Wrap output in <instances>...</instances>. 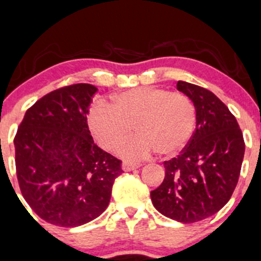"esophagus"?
I'll list each match as a JSON object with an SVG mask.
<instances>
[{
	"instance_id": "34e87169",
	"label": "esophagus",
	"mask_w": 261,
	"mask_h": 261,
	"mask_svg": "<svg viewBox=\"0 0 261 261\" xmlns=\"http://www.w3.org/2000/svg\"><path fill=\"white\" fill-rule=\"evenodd\" d=\"M140 166H141V164L140 163H133V161H128V160H123L121 165L123 171H133V170L139 169Z\"/></svg>"
}]
</instances>
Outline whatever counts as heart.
I'll return each mask as SVG.
<instances>
[{
    "instance_id": "b5f03b06",
    "label": "heart",
    "mask_w": 261,
    "mask_h": 261,
    "mask_svg": "<svg viewBox=\"0 0 261 261\" xmlns=\"http://www.w3.org/2000/svg\"><path fill=\"white\" fill-rule=\"evenodd\" d=\"M89 121L105 149H116L135 127L140 136L120 147L122 155L146 156L155 150L160 156H172L190 141L196 126V109L180 92L138 87L115 95L110 105L95 103Z\"/></svg>"
}]
</instances>
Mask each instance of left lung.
<instances>
[{
	"instance_id": "obj_1",
	"label": "left lung",
	"mask_w": 261,
	"mask_h": 261,
	"mask_svg": "<svg viewBox=\"0 0 261 261\" xmlns=\"http://www.w3.org/2000/svg\"><path fill=\"white\" fill-rule=\"evenodd\" d=\"M196 109V128L177 158L165 161V179L151 191L155 209L180 223H196L225 206L239 180L245 144L234 115L209 90L179 81Z\"/></svg>"
}]
</instances>
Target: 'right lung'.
I'll return each mask as SVG.
<instances>
[{
    "instance_id": "add662e5",
    "label": "right lung",
    "mask_w": 261,
    "mask_h": 261,
    "mask_svg": "<svg viewBox=\"0 0 261 261\" xmlns=\"http://www.w3.org/2000/svg\"><path fill=\"white\" fill-rule=\"evenodd\" d=\"M98 89L75 84L55 90L24 114L15 136L21 193L47 223L84 225L109 206L121 161L94 142L87 115Z\"/></svg>"
}]
</instances>
